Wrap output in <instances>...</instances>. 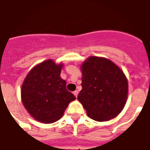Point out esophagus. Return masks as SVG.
Wrapping results in <instances>:
<instances>
[{
	"instance_id": "obj_1",
	"label": "esophagus",
	"mask_w": 150,
	"mask_h": 150,
	"mask_svg": "<svg viewBox=\"0 0 150 150\" xmlns=\"http://www.w3.org/2000/svg\"><path fill=\"white\" fill-rule=\"evenodd\" d=\"M73 93H74V95H75V97H77V96H78V93H79L78 91H77V90H75V91H74V92H73Z\"/></svg>"
}]
</instances>
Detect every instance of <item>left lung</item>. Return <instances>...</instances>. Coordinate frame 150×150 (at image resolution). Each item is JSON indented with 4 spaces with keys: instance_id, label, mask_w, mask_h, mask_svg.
Segmentation results:
<instances>
[{
    "instance_id": "8db88e82",
    "label": "left lung",
    "mask_w": 150,
    "mask_h": 150,
    "mask_svg": "<svg viewBox=\"0 0 150 150\" xmlns=\"http://www.w3.org/2000/svg\"><path fill=\"white\" fill-rule=\"evenodd\" d=\"M82 90L78 100L91 119L102 122L119 115L125 105L128 84L123 72L111 61L90 57L81 67Z\"/></svg>"
}]
</instances>
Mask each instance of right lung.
I'll return each mask as SVG.
<instances>
[{"instance_id": "1", "label": "right lung", "mask_w": 150, "mask_h": 150, "mask_svg": "<svg viewBox=\"0 0 150 150\" xmlns=\"http://www.w3.org/2000/svg\"><path fill=\"white\" fill-rule=\"evenodd\" d=\"M62 65L47 60L28 73L22 86V100L26 110L36 120L52 123L60 119L68 104L75 99L67 82L60 77Z\"/></svg>"}]
</instances>
